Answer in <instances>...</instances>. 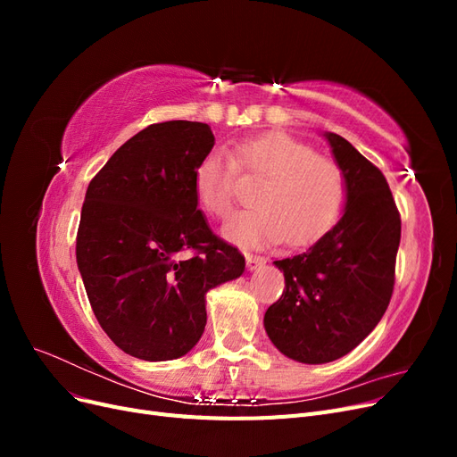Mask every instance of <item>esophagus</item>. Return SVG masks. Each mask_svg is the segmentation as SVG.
Segmentation results:
<instances>
[{
	"label": "esophagus",
	"mask_w": 457,
	"mask_h": 457,
	"mask_svg": "<svg viewBox=\"0 0 457 457\" xmlns=\"http://www.w3.org/2000/svg\"><path fill=\"white\" fill-rule=\"evenodd\" d=\"M245 265L250 270H257L261 265H265V257L253 255V253H245Z\"/></svg>",
	"instance_id": "obj_1"
}]
</instances>
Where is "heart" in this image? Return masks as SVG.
I'll list each match as a JSON object with an SVG mask.
<instances>
[{
  "mask_svg": "<svg viewBox=\"0 0 457 457\" xmlns=\"http://www.w3.org/2000/svg\"><path fill=\"white\" fill-rule=\"evenodd\" d=\"M240 170L265 177L255 192L257 207L234 215L223 234L242 245L286 242L294 247L322 238L337 223L347 202V177L334 160L295 137L270 131L227 152L205 154L195 171V195L202 210L227 219L237 198Z\"/></svg>",
  "mask_w": 457,
  "mask_h": 457,
  "instance_id": "obj_1",
  "label": "heart"
}]
</instances>
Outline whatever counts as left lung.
<instances>
[{"instance_id":"obj_1","label":"left lung","mask_w":457,"mask_h":457,"mask_svg":"<svg viewBox=\"0 0 457 457\" xmlns=\"http://www.w3.org/2000/svg\"><path fill=\"white\" fill-rule=\"evenodd\" d=\"M326 139L347 177L345 213L305 253L274 261L286 287L265 312L274 347L305 364L337 361L378 326L393 295L400 244L385 175L341 135Z\"/></svg>"}]
</instances>
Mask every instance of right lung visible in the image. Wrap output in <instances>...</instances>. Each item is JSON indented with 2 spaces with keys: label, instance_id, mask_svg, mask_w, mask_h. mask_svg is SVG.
<instances>
[{
  "label": "right lung",
  "instance_id": "1",
  "mask_svg": "<svg viewBox=\"0 0 457 457\" xmlns=\"http://www.w3.org/2000/svg\"><path fill=\"white\" fill-rule=\"evenodd\" d=\"M213 145L207 123H152L87 187L78 269L104 334L141 361L187 354L204 334L205 294L245 269L198 210L195 171Z\"/></svg>",
  "mask_w": 457,
  "mask_h": 457
}]
</instances>
